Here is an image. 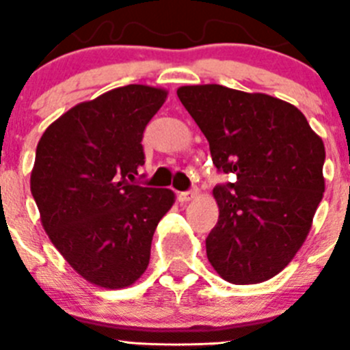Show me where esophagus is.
<instances>
[{"label":"esophagus","mask_w":350,"mask_h":350,"mask_svg":"<svg viewBox=\"0 0 350 350\" xmlns=\"http://www.w3.org/2000/svg\"><path fill=\"white\" fill-rule=\"evenodd\" d=\"M198 196H200V191H198V189H191V191L180 192V194H178V200H180L182 203H187V201L196 200Z\"/></svg>","instance_id":"34e87169"}]
</instances>
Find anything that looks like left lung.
I'll list each match as a JSON object with an SVG mask.
<instances>
[{
    "instance_id": "8db88e82",
    "label": "left lung",
    "mask_w": 350,
    "mask_h": 350,
    "mask_svg": "<svg viewBox=\"0 0 350 350\" xmlns=\"http://www.w3.org/2000/svg\"><path fill=\"white\" fill-rule=\"evenodd\" d=\"M177 95L210 144L213 165L236 182L217 185L219 222L206 255L222 280L255 284L297 255L325 192V144L295 105L222 85Z\"/></svg>"
}]
</instances>
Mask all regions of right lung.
Returning <instances> with one entry per match:
<instances>
[{"label":"right lung","mask_w":350,"mask_h":350,"mask_svg":"<svg viewBox=\"0 0 350 350\" xmlns=\"http://www.w3.org/2000/svg\"><path fill=\"white\" fill-rule=\"evenodd\" d=\"M168 92L126 85L75 105L44 130L31 192L48 238L88 283L120 290L146 272L154 230L175 203L170 189L131 184L142 137Z\"/></svg>","instance_id":"1"}]
</instances>
